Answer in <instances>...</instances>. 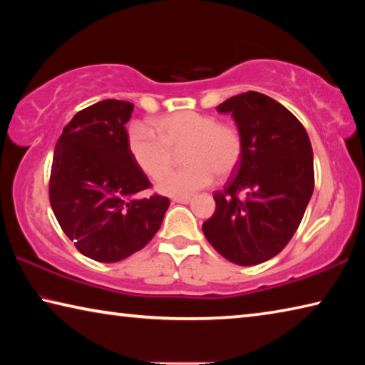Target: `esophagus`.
Masks as SVG:
<instances>
[{
  "label": "esophagus",
  "mask_w": 365,
  "mask_h": 365,
  "mask_svg": "<svg viewBox=\"0 0 365 365\" xmlns=\"http://www.w3.org/2000/svg\"><path fill=\"white\" fill-rule=\"evenodd\" d=\"M172 201L174 202H182V205H187V202L191 201L190 196H174L172 197Z\"/></svg>",
  "instance_id": "obj_1"
}]
</instances>
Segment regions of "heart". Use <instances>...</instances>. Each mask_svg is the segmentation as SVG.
<instances>
[{"mask_svg": "<svg viewBox=\"0 0 365 365\" xmlns=\"http://www.w3.org/2000/svg\"><path fill=\"white\" fill-rule=\"evenodd\" d=\"M153 127L135 123L127 132V146L135 164L148 177L158 178L170 168L173 153L184 148L181 158L187 165L158 180V190L169 196H188L228 177L243 156V135L230 122L212 115L180 110L153 120Z\"/></svg>", "mask_w": 365, "mask_h": 365, "instance_id": "1", "label": "heart"}]
</instances>
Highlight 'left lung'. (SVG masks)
Returning a JSON list of instances; mask_svg holds the SVG:
<instances>
[{"label":"left lung","mask_w":365,"mask_h":365,"mask_svg":"<svg viewBox=\"0 0 365 365\" xmlns=\"http://www.w3.org/2000/svg\"><path fill=\"white\" fill-rule=\"evenodd\" d=\"M217 110L233 115L243 156L224 190L214 191L215 211L202 232L227 261L256 265L298 230L314 191L312 146L302 123L257 91L228 98Z\"/></svg>","instance_id":"8db88e82"}]
</instances>
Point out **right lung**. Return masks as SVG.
Returning <instances> with one entry per match:
<instances>
[{
	"mask_svg": "<svg viewBox=\"0 0 365 365\" xmlns=\"http://www.w3.org/2000/svg\"><path fill=\"white\" fill-rule=\"evenodd\" d=\"M133 104L104 100L64 127L54 148L49 202L63 232L83 256L117 262L143 250L163 224L169 197L133 200L151 183L128 153Z\"/></svg>",
	"mask_w": 365,
	"mask_h": 365,
	"instance_id": "1",
	"label": "right lung"
}]
</instances>
